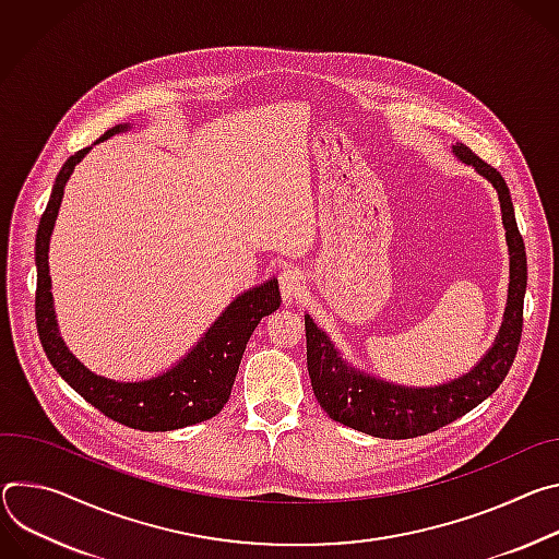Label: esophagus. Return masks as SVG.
I'll use <instances>...</instances> for the list:
<instances>
[{"label": "esophagus", "mask_w": 559, "mask_h": 559, "mask_svg": "<svg viewBox=\"0 0 559 559\" xmlns=\"http://www.w3.org/2000/svg\"><path fill=\"white\" fill-rule=\"evenodd\" d=\"M280 290L286 301L295 299L304 290V275L297 269H286L280 273Z\"/></svg>", "instance_id": "esophagus-1"}]
</instances>
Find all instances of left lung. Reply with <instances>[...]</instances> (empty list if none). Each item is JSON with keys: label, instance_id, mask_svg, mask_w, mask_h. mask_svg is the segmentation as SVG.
<instances>
[{"label": "left lung", "instance_id": "obj_1", "mask_svg": "<svg viewBox=\"0 0 559 559\" xmlns=\"http://www.w3.org/2000/svg\"><path fill=\"white\" fill-rule=\"evenodd\" d=\"M462 164L473 166L498 191L502 224L509 246V295L502 326L479 361L455 380L436 386H404L353 366L311 316L306 324V364L313 393L331 419L366 436L382 440H408L438 430L473 411L498 391L515 359L522 337V311L526 293V251L518 230L509 186L498 168L488 166L468 146L453 144Z\"/></svg>", "mask_w": 559, "mask_h": 559}]
</instances>
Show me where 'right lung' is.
<instances>
[{
    "label": "right lung",
    "instance_id": "add662e5",
    "mask_svg": "<svg viewBox=\"0 0 559 559\" xmlns=\"http://www.w3.org/2000/svg\"><path fill=\"white\" fill-rule=\"evenodd\" d=\"M131 129L133 123H117L95 144ZM95 144L78 151L61 166L55 177L46 211L39 219L35 237V320L41 346L48 361L64 378V382L75 389L88 404L119 424L140 430H175L200 424L224 408L230 397V389L248 340H251L260 320L280 308L282 295L277 280L271 277L264 284L239 293L209 326V331L195 342V346L189 348V353L177 359L170 368L162 370L159 376L138 382H117L93 373L71 353L67 342L59 335L50 293L52 284L48 273V246L61 198H64V186L71 179L75 166Z\"/></svg>",
    "mask_w": 559,
    "mask_h": 559
}]
</instances>
